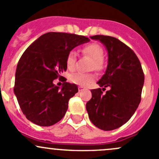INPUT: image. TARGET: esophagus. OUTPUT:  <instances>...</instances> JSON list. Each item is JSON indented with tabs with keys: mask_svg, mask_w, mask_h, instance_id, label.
<instances>
[{
	"mask_svg": "<svg viewBox=\"0 0 159 159\" xmlns=\"http://www.w3.org/2000/svg\"><path fill=\"white\" fill-rule=\"evenodd\" d=\"M78 89H79V92H82V91H83V90H85V88H83V87H82V86H80L79 88H78Z\"/></svg>",
	"mask_w": 159,
	"mask_h": 159,
	"instance_id": "34e87169",
	"label": "esophagus"
}]
</instances>
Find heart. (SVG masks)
<instances>
[{"label": "heart", "mask_w": 159, "mask_h": 159, "mask_svg": "<svg viewBox=\"0 0 159 159\" xmlns=\"http://www.w3.org/2000/svg\"><path fill=\"white\" fill-rule=\"evenodd\" d=\"M83 55L92 58L90 68L96 70H102L104 67L103 50L98 43H92L84 46L82 48ZM66 67L70 71H73L76 65V53L74 50L69 52L66 59ZM70 80L72 83L79 86H86L95 80V76L93 73H76L70 76Z\"/></svg>", "instance_id": "obj_1"}]
</instances>
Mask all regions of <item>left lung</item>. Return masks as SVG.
Instances as JSON below:
<instances>
[{
	"instance_id": "left-lung-1",
	"label": "left lung",
	"mask_w": 159,
	"mask_h": 159,
	"mask_svg": "<svg viewBox=\"0 0 159 159\" xmlns=\"http://www.w3.org/2000/svg\"><path fill=\"white\" fill-rule=\"evenodd\" d=\"M106 46L108 66L98 82L102 88L92 89V98L86 105L90 121L97 128L110 131L130 119L141 101L144 84L143 70L133 50L115 37L104 35L90 37ZM106 87L110 90L103 93Z\"/></svg>"
}]
</instances>
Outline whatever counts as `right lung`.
I'll list each match as a JSON object with an SVG mask.
<instances>
[{"label": "right lung", "instance_id": "right-lung-1", "mask_svg": "<svg viewBox=\"0 0 159 159\" xmlns=\"http://www.w3.org/2000/svg\"><path fill=\"white\" fill-rule=\"evenodd\" d=\"M89 41L84 36L49 32L24 52L16 69L14 92L28 120L40 126H50L63 119L69 100L77 93L78 87L65 82L60 89L53 82L63 77L60 73L67 68L69 52Z\"/></svg>", "mask_w": 159, "mask_h": 159}]
</instances>
